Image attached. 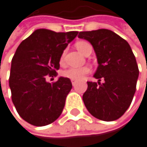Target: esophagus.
I'll use <instances>...</instances> for the list:
<instances>
[{
    "label": "esophagus",
    "mask_w": 147,
    "mask_h": 147,
    "mask_svg": "<svg viewBox=\"0 0 147 147\" xmlns=\"http://www.w3.org/2000/svg\"><path fill=\"white\" fill-rule=\"evenodd\" d=\"M71 83H72V85H73V86H75V85H76V84H77V82H76V81H74V80H71Z\"/></svg>",
    "instance_id": "obj_1"
}]
</instances>
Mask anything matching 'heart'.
Listing matches in <instances>:
<instances>
[{
  "instance_id": "1",
  "label": "heart",
  "mask_w": 147,
  "mask_h": 147,
  "mask_svg": "<svg viewBox=\"0 0 147 147\" xmlns=\"http://www.w3.org/2000/svg\"><path fill=\"white\" fill-rule=\"evenodd\" d=\"M76 48L82 52L83 54L85 53L88 46H90V45L84 40L81 41H78L76 43ZM63 58H64V52H63L61 57H60V62L63 63ZM90 72V66H82V67H69L65 69L63 72L62 75L64 78H69L71 80H80L82 78H84L87 74Z\"/></svg>"
}]
</instances>
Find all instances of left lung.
<instances>
[{"instance_id":"left-lung-1","label":"left lung","mask_w":147,"mask_h":147,"mask_svg":"<svg viewBox=\"0 0 147 147\" xmlns=\"http://www.w3.org/2000/svg\"><path fill=\"white\" fill-rule=\"evenodd\" d=\"M78 37L90 42L99 64L94 75L99 82H87L84 105L94 117L115 121L127 110L136 90L139 68L133 51L124 38L108 29L80 32Z\"/></svg>"}]
</instances>
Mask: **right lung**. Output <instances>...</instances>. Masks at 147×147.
<instances>
[{"instance_id": "add662e5", "label": "right lung", "mask_w": 147, "mask_h": 147, "mask_svg": "<svg viewBox=\"0 0 147 147\" xmlns=\"http://www.w3.org/2000/svg\"><path fill=\"white\" fill-rule=\"evenodd\" d=\"M78 34L38 29L18 46L12 59L9 87L13 103L26 122L46 126L62 114L72 84L67 78L51 84L45 78L57 76L63 50Z\"/></svg>"}]
</instances>
